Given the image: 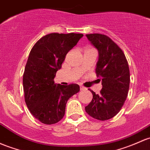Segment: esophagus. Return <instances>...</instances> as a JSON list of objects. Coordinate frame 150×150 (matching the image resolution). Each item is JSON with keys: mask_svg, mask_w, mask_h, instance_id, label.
I'll list each match as a JSON object with an SVG mask.
<instances>
[{"mask_svg": "<svg viewBox=\"0 0 150 150\" xmlns=\"http://www.w3.org/2000/svg\"><path fill=\"white\" fill-rule=\"evenodd\" d=\"M80 91H86V88H85V87H83V86H80Z\"/></svg>", "mask_w": 150, "mask_h": 150, "instance_id": "esophagus-1", "label": "esophagus"}]
</instances>
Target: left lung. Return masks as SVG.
<instances>
[{"mask_svg":"<svg viewBox=\"0 0 150 150\" xmlns=\"http://www.w3.org/2000/svg\"><path fill=\"white\" fill-rule=\"evenodd\" d=\"M86 37L98 51L96 73L103 88L100 94L90 90L93 99L85 108L94 119L108 120L120 111L127 99L130 83L129 64L120 47L108 37L100 34Z\"/></svg>","mask_w":150,"mask_h":150,"instance_id":"left-lung-1","label":"left lung"}]
</instances>
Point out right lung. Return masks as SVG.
<instances>
[{
  "label": "right lung",
  "instance_id": "add662e5",
  "mask_svg": "<svg viewBox=\"0 0 150 150\" xmlns=\"http://www.w3.org/2000/svg\"><path fill=\"white\" fill-rule=\"evenodd\" d=\"M83 36L52 33L41 38L30 52L23 76L25 102L33 116L43 124L60 121L68 99L80 91L78 85L55 84L54 79L66 54Z\"/></svg>",
  "mask_w": 150,
  "mask_h": 150
}]
</instances>
